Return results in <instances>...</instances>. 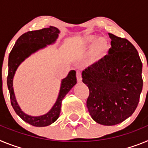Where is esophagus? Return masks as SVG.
<instances>
[{"label": "esophagus", "mask_w": 148, "mask_h": 148, "mask_svg": "<svg viewBox=\"0 0 148 148\" xmlns=\"http://www.w3.org/2000/svg\"><path fill=\"white\" fill-rule=\"evenodd\" d=\"M76 78H77V82L78 83H81L82 81V73L79 70H77L76 72Z\"/></svg>", "instance_id": "obj_1"}]
</instances>
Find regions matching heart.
I'll return each mask as SVG.
<instances>
[{"instance_id":"b5f03b06","label":"heart","mask_w":148,"mask_h":148,"mask_svg":"<svg viewBox=\"0 0 148 148\" xmlns=\"http://www.w3.org/2000/svg\"><path fill=\"white\" fill-rule=\"evenodd\" d=\"M95 35H87L84 38L86 44H90L96 39ZM110 44L109 40L104 37H100L92 44L90 52V59L92 63H98L104 59L109 53Z\"/></svg>"}]
</instances>
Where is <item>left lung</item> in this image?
<instances>
[{"label": "left lung", "mask_w": 148, "mask_h": 148, "mask_svg": "<svg viewBox=\"0 0 148 148\" xmlns=\"http://www.w3.org/2000/svg\"><path fill=\"white\" fill-rule=\"evenodd\" d=\"M108 35L111 39L108 55L82 72V82L90 90L87 107L92 119L110 126L134 113L143 80L142 63L135 47L126 38Z\"/></svg>", "instance_id": "left-lung-1"}]
</instances>
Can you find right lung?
Segmentation results:
<instances>
[{
	"label": "right lung",
	"instance_id": "add662e5",
	"mask_svg": "<svg viewBox=\"0 0 148 148\" xmlns=\"http://www.w3.org/2000/svg\"><path fill=\"white\" fill-rule=\"evenodd\" d=\"M60 31L55 27H49L42 29L29 31L18 38L9 56L8 61L7 86L10 91V100L13 109L17 115L29 125L35 127H45L53 124L58 119L61 113V102L65 95L77 83L75 70H71L65 78L62 79L59 94L56 103L47 113L40 116H31L21 110L15 99L13 90V78L19 65L32 53L53 44L58 37Z\"/></svg>",
	"mask_w": 148,
	"mask_h": 148
}]
</instances>
